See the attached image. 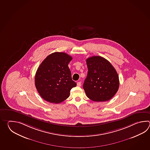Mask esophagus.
<instances>
[{
  "label": "esophagus",
  "mask_w": 150,
  "mask_h": 150,
  "mask_svg": "<svg viewBox=\"0 0 150 150\" xmlns=\"http://www.w3.org/2000/svg\"><path fill=\"white\" fill-rule=\"evenodd\" d=\"M77 86H78V87H80V86H81V82H78L77 83Z\"/></svg>",
  "instance_id": "34e87169"
}]
</instances>
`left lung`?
Segmentation results:
<instances>
[{
  "instance_id": "left-lung-1",
  "label": "left lung",
  "mask_w": 150,
  "mask_h": 150,
  "mask_svg": "<svg viewBox=\"0 0 150 150\" xmlns=\"http://www.w3.org/2000/svg\"><path fill=\"white\" fill-rule=\"evenodd\" d=\"M88 74L83 85L86 96L96 102L107 101L118 91L119 78L115 68L105 58L92 56L86 59Z\"/></svg>"
}]
</instances>
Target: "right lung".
I'll list each match as a JSON object with an SVG mask.
<instances>
[{
    "label": "right lung",
    "mask_w": 150,
    "mask_h": 150,
    "mask_svg": "<svg viewBox=\"0 0 150 150\" xmlns=\"http://www.w3.org/2000/svg\"><path fill=\"white\" fill-rule=\"evenodd\" d=\"M70 55L55 52L45 58L36 72L35 84L39 94L45 101L59 103L70 96L76 83L72 79L68 64Z\"/></svg>",
    "instance_id": "obj_1"
}]
</instances>
